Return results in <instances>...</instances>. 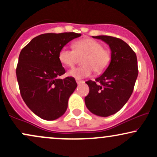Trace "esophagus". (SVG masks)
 <instances>
[{
  "instance_id": "obj_1",
  "label": "esophagus",
  "mask_w": 157,
  "mask_h": 157,
  "mask_svg": "<svg viewBox=\"0 0 157 157\" xmlns=\"http://www.w3.org/2000/svg\"><path fill=\"white\" fill-rule=\"evenodd\" d=\"M76 82H77V85H80V84H81V83H83V82H84V81H82V80H76Z\"/></svg>"
}]
</instances>
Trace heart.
I'll list each match as a JSON object with an SVG mask.
<instances>
[{"label": "heart", "mask_w": 157, "mask_h": 157, "mask_svg": "<svg viewBox=\"0 0 157 157\" xmlns=\"http://www.w3.org/2000/svg\"><path fill=\"white\" fill-rule=\"evenodd\" d=\"M74 49L63 46L58 54L60 62L67 67L76 63L77 57L85 56L82 60L81 67L74 68L68 71L69 76L77 79L86 78L92 75L93 71L101 74L107 69L111 62V52L103 45L92 38H84L73 44Z\"/></svg>", "instance_id": "1"}]
</instances>
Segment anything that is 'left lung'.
Listing matches in <instances>:
<instances>
[{
  "label": "left lung",
  "instance_id": "8db88e82",
  "mask_svg": "<svg viewBox=\"0 0 157 157\" xmlns=\"http://www.w3.org/2000/svg\"><path fill=\"white\" fill-rule=\"evenodd\" d=\"M109 45L111 62L95 81L86 82L89 93L85 97L86 107L97 116L109 117L123 107L134 91L138 76L136 53L128 44L117 37L93 36Z\"/></svg>",
  "mask_w": 157,
  "mask_h": 157
}]
</instances>
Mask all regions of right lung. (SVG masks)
I'll list each match as a JSON object with an SVG mask.
<instances>
[{
    "label": "right lung",
    "instance_id": "1",
    "mask_svg": "<svg viewBox=\"0 0 157 157\" xmlns=\"http://www.w3.org/2000/svg\"><path fill=\"white\" fill-rule=\"evenodd\" d=\"M80 36L75 32L42 34L34 37L20 53L16 75L21 95L29 109L44 120L62 116L77 88L74 77L59 79L66 70L58 54L65 45Z\"/></svg>",
    "mask_w": 157,
    "mask_h": 157
}]
</instances>
